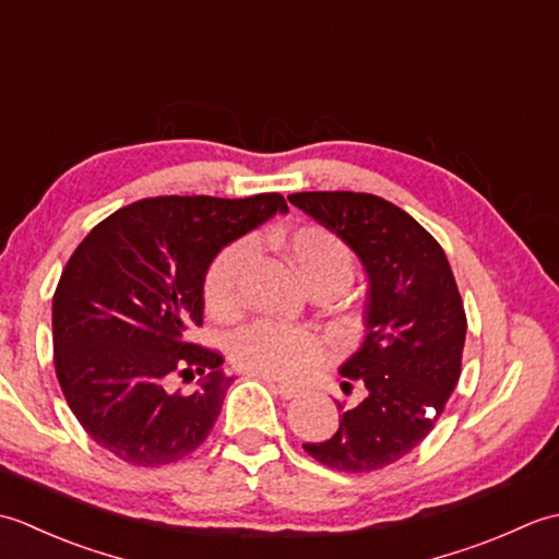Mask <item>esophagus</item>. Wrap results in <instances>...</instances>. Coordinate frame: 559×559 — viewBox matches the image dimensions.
I'll return each mask as SVG.
<instances>
[{
    "label": "esophagus",
    "mask_w": 559,
    "mask_h": 559,
    "mask_svg": "<svg viewBox=\"0 0 559 559\" xmlns=\"http://www.w3.org/2000/svg\"><path fill=\"white\" fill-rule=\"evenodd\" d=\"M259 379H264V382L276 391V394L281 396V399H295V396H300V389H293V386H288V384H281V382H276V379L273 377H259Z\"/></svg>",
    "instance_id": "esophagus-1"
}]
</instances>
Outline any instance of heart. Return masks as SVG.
<instances>
[{
	"label": "heart",
	"mask_w": 559,
	"mask_h": 559,
	"mask_svg": "<svg viewBox=\"0 0 559 559\" xmlns=\"http://www.w3.org/2000/svg\"><path fill=\"white\" fill-rule=\"evenodd\" d=\"M264 240L288 261L310 290L346 288L353 278V252L341 235L319 223L273 228ZM252 259V245L235 242L213 259L204 278V305L211 317L228 322L242 310L245 273ZM233 362L245 372L300 379L317 370L326 358L322 338L312 331L276 322H257L233 341Z\"/></svg>",
	"instance_id": "heart-1"
}]
</instances>
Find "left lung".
Instances as JSON below:
<instances>
[{"label":"left lung","instance_id":"1","mask_svg":"<svg viewBox=\"0 0 559 559\" xmlns=\"http://www.w3.org/2000/svg\"><path fill=\"white\" fill-rule=\"evenodd\" d=\"M288 201L341 235L370 276L367 336L341 367L367 396L350 411L338 403V432L302 447L334 471H379L430 435L459 384L468 322L456 278L442 245L382 197L300 192Z\"/></svg>","mask_w":559,"mask_h":559}]
</instances>
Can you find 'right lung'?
Listing matches in <instances>:
<instances>
[{
    "label": "right lung",
    "mask_w": 559,
    "mask_h": 559,
    "mask_svg": "<svg viewBox=\"0 0 559 559\" xmlns=\"http://www.w3.org/2000/svg\"><path fill=\"white\" fill-rule=\"evenodd\" d=\"M276 211H288L276 192L151 197L83 237L52 298V350L69 408L98 447L158 468L204 444L233 384L221 353L189 341L204 324V276ZM194 373L205 374L201 390L171 391Z\"/></svg>",
    "instance_id": "add662e5"
}]
</instances>
